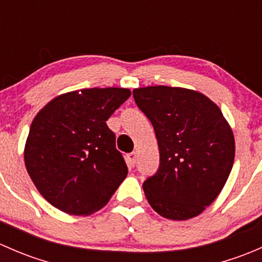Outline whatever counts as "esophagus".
Here are the masks:
<instances>
[{
    "mask_svg": "<svg viewBox=\"0 0 262 262\" xmlns=\"http://www.w3.org/2000/svg\"><path fill=\"white\" fill-rule=\"evenodd\" d=\"M126 162H128L129 167H134L136 166V153H129V155H126Z\"/></svg>",
    "mask_w": 262,
    "mask_h": 262,
    "instance_id": "obj_1",
    "label": "esophagus"
}]
</instances>
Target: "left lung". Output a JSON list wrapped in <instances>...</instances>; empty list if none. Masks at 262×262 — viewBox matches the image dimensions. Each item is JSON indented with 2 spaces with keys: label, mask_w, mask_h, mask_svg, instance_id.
<instances>
[{
  "label": "left lung",
  "mask_w": 262,
  "mask_h": 262,
  "mask_svg": "<svg viewBox=\"0 0 262 262\" xmlns=\"http://www.w3.org/2000/svg\"><path fill=\"white\" fill-rule=\"evenodd\" d=\"M155 128L160 167L143 190L150 207L172 221L194 218L216 199L234 161V137L218 105L184 87L133 90Z\"/></svg>",
  "instance_id": "1"
}]
</instances>
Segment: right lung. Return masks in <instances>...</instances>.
Returning <instances> with one entry per match:
<instances>
[{
    "instance_id": "add662e5",
    "label": "right lung",
    "mask_w": 262,
    "mask_h": 262,
    "mask_svg": "<svg viewBox=\"0 0 262 262\" xmlns=\"http://www.w3.org/2000/svg\"><path fill=\"white\" fill-rule=\"evenodd\" d=\"M130 94L123 87L71 91L50 100L34 118L24 161L53 207L90 215L107 204L126 178L128 167L106 120Z\"/></svg>"
}]
</instances>
